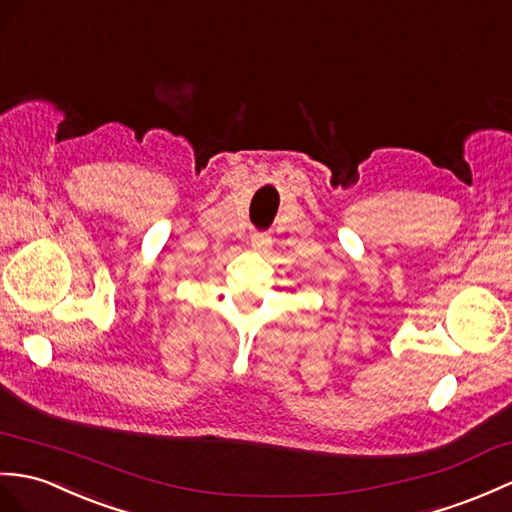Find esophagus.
<instances>
[{
    "label": "esophagus",
    "mask_w": 512,
    "mask_h": 512,
    "mask_svg": "<svg viewBox=\"0 0 512 512\" xmlns=\"http://www.w3.org/2000/svg\"><path fill=\"white\" fill-rule=\"evenodd\" d=\"M251 244H253V248H257V251H266V248H270V244H272V237L266 231H257L251 237Z\"/></svg>",
    "instance_id": "1"
}]
</instances>
